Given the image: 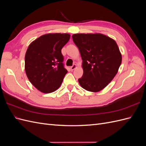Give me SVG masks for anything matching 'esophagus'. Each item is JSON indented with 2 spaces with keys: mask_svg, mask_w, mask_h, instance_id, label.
<instances>
[{
  "mask_svg": "<svg viewBox=\"0 0 146 146\" xmlns=\"http://www.w3.org/2000/svg\"><path fill=\"white\" fill-rule=\"evenodd\" d=\"M76 68H77V65L76 64H73V66L70 67V69H71L72 70H74L75 69H76Z\"/></svg>",
  "mask_w": 146,
  "mask_h": 146,
  "instance_id": "esophagus-1",
  "label": "esophagus"
}]
</instances>
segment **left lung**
<instances>
[{
  "mask_svg": "<svg viewBox=\"0 0 146 146\" xmlns=\"http://www.w3.org/2000/svg\"><path fill=\"white\" fill-rule=\"evenodd\" d=\"M72 39L83 60L79 84L88 91L103 90L115 77L122 62L116 41L101 33L74 34Z\"/></svg>",
  "mask_w": 146,
  "mask_h": 146,
  "instance_id": "8db88e82",
  "label": "left lung"
}]
</instances>
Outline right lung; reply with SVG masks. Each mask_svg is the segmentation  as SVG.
Returning a JSON list of instances; mask_svg holds the SVG:
<instances>
[{"label": "right lung", "mask_w": 146, "mask_h": 146, "mask_svg": "<svg viewBox=\"0 0 146 146\" xmlns=\"http://www.w3.org/2000/svg\"><path fill=\"white\" fill-rule=\"evenodd\" d=\"M68 33H47L30 43L25 55V70L31 83L43 93L58 89L68 70L61 49L70 39Z\"/></svg>", "instance_id": "1"}]
</instances>
